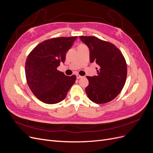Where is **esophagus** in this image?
Wrapping results in <instances>:
<instances>
[{"label": "esophagus", "instance_id": "1", "mask_svg": "<svg viewBox=\"0 0 153 153\" xmlns=\"http://www.w3.org/2000/svg\"><path fill=\"white\" fill-rule=\"evenodd\" d=\"M76 78H77V79H80V78H81L82 77V76H80V75H78V74H76Z\"/></svg>", "mask_w": 153, "mask_h": 153}]
</instances>
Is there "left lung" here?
<instances>
[{
  "instance_id": "1",
  "label": "left lung",
  "mask_w": 153,
  "mask_h": 153,
  "mask_svg": "<svg viewBox=\"0 0 153 153\" xmlns=\"http://www.w3.org/2000/svg\"><path fill=\"white\" fill-rule=\"evenodd\" d=\"M79 38L89 49L90 62L98 65L96 75L86 76L88 98L97 104L110 102L121 92L126 82L127 66L123 55L110 42L94 36Z\"/></svg>"
}]
</instances>
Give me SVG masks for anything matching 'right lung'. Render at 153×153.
<instances>
[{"label":"right lung","instance_id":"right-lung-1","mask_svg":"<svg viewBox=\"0 0 153 153\" xmlns=\"http://www.w3.org/2000/svg\"><path fill=\"white\" fill-rule=\"evenodd\" d=\"M77 36L61 37L43 41L32 50L25 62L27 84L37 98L55 104L66 98L75 83V75L66 76L57 68L66 60L68 51Z\"/></svg>","mask_w":153,"mask_h":153}]
</instances>
